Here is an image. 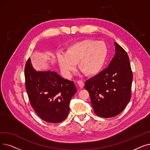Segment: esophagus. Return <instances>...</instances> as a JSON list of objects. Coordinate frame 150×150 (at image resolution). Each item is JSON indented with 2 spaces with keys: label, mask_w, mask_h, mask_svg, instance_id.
Segmentation results:
<instances>
[{
  "label": "esophagus",
  "mask_w": 150,
  "mask_h": 150,
  "mask_svg": "<svg viewBox=\"0 0 150 150\" xmlns=\"http://www.w3.org/2000/svg\"><path fill=\"white\" fill-rule=\"evenodd\" d=\"M76 83H77L78 85L79 86L80 88H82L84 86V82H83L82 80H78V81H76Z\"/></svg>",
  "instance_id": "obj_1"
}]
</instances>
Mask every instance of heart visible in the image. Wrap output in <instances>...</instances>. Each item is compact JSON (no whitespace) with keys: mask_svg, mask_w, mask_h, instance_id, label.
Here are the masks:
<instances>
[{"mask_svg":"<svg viewBox=\"0 0 150 150\" xmlns=\"http://www.w3.org/2000/svg\"><path fill=\"white\" fill-rule=\"evenodd\" d=\"M107 56V48L103 42L84 40L70 46L66 53H58L57 61L64 75L70 78L79 62L81 70L93 75L102 69Z\"/></svg>","mask_w":150,"mask_h":150,"instance_id":"heart-1","label":"heart"}]
</instances>
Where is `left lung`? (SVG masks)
<instances>
[{"label":"left lung","mask_w":150,"mask_h":150,"mask_svg":"<svg viewBox=\"0 0 150 150\" xmlns=\"http://www.w3.org/2000/svg\"><path fill=\"white\" fill-rule=\"evenodd\" d=\"M114 43L116 53L108 67L84 84L95 113L102 118L119 115L131 98L133 75L129 58L119 44Z\"/></svg>","instance_id":"obj_1"}]
</instances>
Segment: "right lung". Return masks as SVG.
Listing matches in <instances>:
<instances>
[{"mask_svg": "<svg viewBox=\"0 0 150 150\" xmlns=\"http://www.w3.org/2000/svg\"><path fill=\"white\" fill-rule=\"evenodd\" d=\"M24 76L30 105L37 115L50 123L66 119L70 100L76 92L74 81L63 79L55 71H36L30 58L25 64Z\"/></svg>", "mask_w": 150, "mask_h": 150, "instance_id": "add662e5", "label": "right lung"}]
</instances>
